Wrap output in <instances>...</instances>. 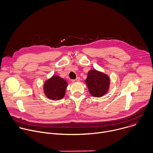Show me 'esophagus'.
<instances>
[{"mask_svg": "<svg viewBox=\"0 0 153 153\" xmlns=\"http://www.w3.org/2000/svg\"><path fill=\"white\" fill-rule=\"evenodd\" d=\"M80 81V78L79 77H77L76 79H73L72 80L73 82H78Z\"/></svg>", "mask_w": 153, "mask_h": 153, "instance_id": "34e87169", "label": "esophagus"}]
</instances>
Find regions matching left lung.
<instances>
[{
    "mask_svg": "<svg viewBox=\"0 0 153 153\" xmlns=\"http://www.w3.org/2000/svg\"><path fill=\"white\" fill-rule=\"evenodd\" d=\"M85 83L91 96L101 97L110 89V78L107 74L94 69L88 71Z\"/></svg>",
    "mask_w": 153,
    "mask_h": 153,
    "instance_id": "left-lung-1",
    "label": "left lung"
}]
</instances>
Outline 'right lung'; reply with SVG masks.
I'll return each mask as SVG.
<instances>
[{"label": "right lung", "mask_w": 153, "mask_h": 153, "mask_svg": "<svg viewBox=\"0 0 153 153\" xmlns=\"http://www.w3.org/2000/svg\"><path fill=\"white\" fill-rule=\"evenodd\" d=\"M67 86L68 83L64 79L57 75H53L45 81L43 86V93L48 99L59 100L64 97Z\"/></svg>", "instance_id": "add662e5"}]
</instances>
